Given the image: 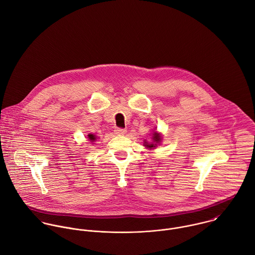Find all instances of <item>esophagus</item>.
Listing matches in <instances>:
<instances>
[{
	"mask_svg": "<svg viewBox=\"0 0 255 255\" xmlns=\"http://www.w3.org/2000/svg\"><path fill=\"white\" fill-rule=\"evenodd\" d=\"M114 132H115V134H117V135H124L125 132H126V130L123 129V128H116V129L114 130Z\"/></svg>",
	"mask_w": 255,
	"mask_h": 255,
	"instance_id": "34e87169",
	"label": "esophagus"
}]
</instances>
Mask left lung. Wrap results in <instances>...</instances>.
<instances>
[{"label": "left lung", "instance_id": "obj_1", "mask_svg": "<svg viewBox=\"0 0 255 255\" xmlns=\"http://www.w3.org/2000/svg\"><path fill=\"white\" fill-rule=\"evenodd\" d=\"M153 140H154L155 143H160L161 142V136L158 133L155 132V134L153 136ZM146 146L149 147V148H154L156 146V144H146Z\"/></svg>", "mask_w": 255, "mask_h": 255}]
</instances>
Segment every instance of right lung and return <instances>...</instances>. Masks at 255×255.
I'll use <instances>...</instances> for the list:
<instances>
[{
    "label": "right lung",
    "instance_id": "1",
    "mask_svg": "<svg viewBox=\"0 0 255 255\" xmlns=\"http://www.w3.org/2000/svg\"><path fill=\"white\" fill-rule=\"evenodd\" d=\"M88 137H89V139H90L91 141H94V140H95L94 136H93V135H91V134H89V135H88Z\"/></svg>",
    "mask_w": 255,
    "mask_h": 255
}]
</instances>
